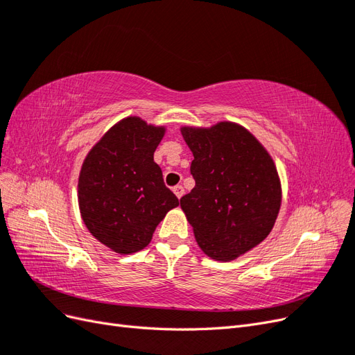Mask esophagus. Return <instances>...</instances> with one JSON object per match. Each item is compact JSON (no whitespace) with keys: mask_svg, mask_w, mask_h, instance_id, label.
<instances>
[{"mask_svg":"<svg viewBox=\"0 0 355 355\" xmlns=\"http://www.w3.org/2000/svg\"><path fill=\"white\" fill-rule=\"evenodd\" d=\"M173 192H175V196H176L178 198H180L182 196H184L185 189H184V187H182V185H176V187L173 188Z\"/></svg>","mask_w":355,"mask_h":355,"instance_id":"34e87169","label":"esophagus"}]
</instances>
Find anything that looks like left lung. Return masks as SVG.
Returning <instances> with one entry per match:
<instances>
[{
	"label": "left lung",
	"instance_id": "1",
	"mask_svg": "<svg viewBox=\"0 0 355 355\" xmlns=\"http://www.w3.org/2000/svg\"><path fill=\"white\" fill-rule=\"evenodd\" d=\"M194 159L196 187L180 207L200 249L230 262L261 244L282 206V182L265 146L231 121L211 127H180Z\"/></svg>",
	"mask_w": 355,
	"mask_h": 355
}]
</instances>
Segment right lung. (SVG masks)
Returning a JSON list of instances; mask_svg holds the SVG:
<instances>
[{"label": "right lung", "mask_w": 355, "mask_h": 355, "mask_svg": "<svg viewBox=\"0 0 355 355\" xmlns=\"http://www.w3.org/2000/svg\"><path fill=\"white\" fill-rule=\"evenodd\" d=\"M164 133V125L127 116L84 158L78 178L81 218L93 237L118 254L145 249L167 211L179 206L154 161Z\"/></svg>", "instance_id": "add662e5"}]
</instances>
